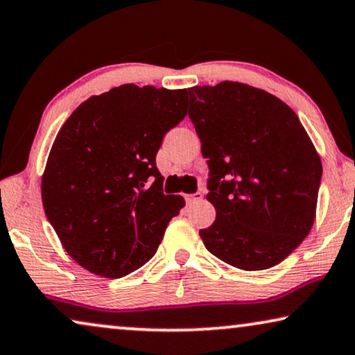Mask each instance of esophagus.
Returning <instances> with one entry per match:
<instances>
[{"instance_id":"obj_1","label":"esophagus","mask_w":355,"mask_h":355,"mask_svg":"<svg viewBox=\"0 0 355 355\" xmlns=\"http://www.w3.org/2000/svg\"><path fill=\"white\" fill-rule=\"evenodd\" d=\"M203 198V193L200 191H197L196 193H192V196H187V202L189 203H196V202H200Z\"/></svg>"}]
</instances>
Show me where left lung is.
<instances>
[{"instance_id": "8db88e82", "label": "left lung", "mask_w": 355, "mask_h": 355, "mask_svg": "<svg viewBox=\"0 0 355 355\" xmlns=\"http://www.w3.org/2000/svg\"><path fill=\"white\" fill-rule=\"evenodd\" d=\"M189 118L207 158L216 220L207 250L236 268L283 261L312 230L322 162L297 114L239 82L189 89Z\"/></svg>"}]
</instances>
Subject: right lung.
Listing matches in <instances>:
<instances>
[{
	"mask_svg": "<svg viewBox=\"0 0 355 355\" xmlns=\"http://www.w3.org/2000/svg\"><path fill=\"white\" fill-rule=\"evenodd\" d=\"M187 90L125 84L90 96L60 129L42 178L45 215L67 254L123 278L157 254L184 198L164 196L157 153L186 118Z\"/></svg>",
	"mask_w": 355,
	"mask_h": 355,
	"instance_id": "right-lung-1",
	"label": "right lung"
}]
</instances>
